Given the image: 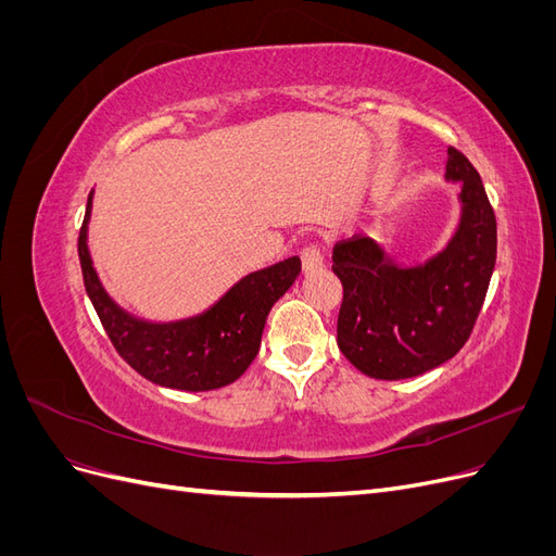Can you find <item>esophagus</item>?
I'll list each match as a JSON object with an SVG mask.
<instances>
[{
	"instance_id": "obj_1",
	"label": "esophagus",
	"mask_w": 556,
	"mask_h": 556,
	"mask_svg": "<svg viewBox=\"0 0 556 556\" xmlns=\"http://www.w3.org/2000/svg\"><path fill=\"white\" fill-rule=\"evenodd\" d=\"M301 264H304L306 274H313V271H317V268H323V264H325L323 245H319L317 241L304 245V250H301Z\"/></svg>"
}]
</instances>
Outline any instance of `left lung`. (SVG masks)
<instances>
[{"mask_svg": "<svg viewBox=\"0 0 556 556\" xmlns=\"http://www.w3.org/2000/svg\"><path fill=\"white\" fill-rule=\"evenodd\" d=\"M450 180H462V223L425 266L399 268L366 237L333 245L343 282L339 348L378 380L422 376L470 339L496 264V215L482 178L462 150H447Z\"/></svg>", "mask_w": 556, "mask_h": 556, "instance_id": "left-lung-1", "label": "left lung"}]
</instances>
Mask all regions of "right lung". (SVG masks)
<instances>
[{
    "mask_svg": "<svg viewBox=\"0 0 556 556\" xmlns=\"http://www.w3.org/2000/svg\"><path fill=\"white\" fill-rule=\"evenodd\" d=\"M90 206L92 194L78 233L83 282L117 355L150 382L185 392L217 390L241 378L257 357L268 311L290 290L301 260L290 257L245 276L204 315L148 325L117 308L99 285L86 241Z\"/></svg>",
    "mask_w": 556,
    "mask_h": 556,
    "instance_id": "right-lung-1",
    "label": "right lung"
}]
</instances>
